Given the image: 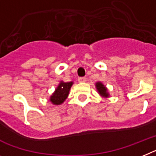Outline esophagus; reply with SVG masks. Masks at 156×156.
<instances>
[{"label": "esophagus", "instance_id": "esophagus-1", "mask_svg": "<svg viewBox=\"0 0 156 156\" xmlns=\"http://www.w3.org/2000/svg\"><path fill=\"white\" fill-rule=\"evenodd\" d=\"M78 82H86V78L85 77H82V78H78Z\"/></svg>", "mask_w": 156, "mask_h": 156}]
</instances>
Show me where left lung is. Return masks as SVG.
Segmentation results:
<instances>
[{"mask_svg":"<svg viewBox=\"0 0 156 156\" xmlns=\"http://www.w3.org/2000/svg\"><path fill=\"white\" fill-rule=\"evenodd\" d=\"M96 88L101 96L103 97V98H108L109 94H108V90H107L106 87L102 84V82H97Z\"/></svg>","mask_w":156,"mask_h":156,"instance_id":"8db88e82","label":"left lung"}]
</instances>
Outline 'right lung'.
<instances>
[{
	"instance_id": "obj_1",
	"label": "right lung",
	"mask_w": 156,
	"mask_h": 156,
	"mask_svg": "<svg viewBox=\"0 0 156 156\" xmlns=\"http://www.w3.org/2000/svg\"><path fill=\"white\" fill-rule=\"evenodd\" d=\"M72 85H73V82H60L58 87L56 88L55 91L53 93L51 96L50 97V101L53 105H56L62 104L64 101L67 98Z\"/></svg>"
}]
</instances>
